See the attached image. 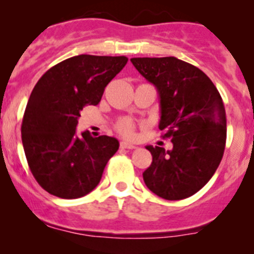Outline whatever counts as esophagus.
Returning <instances> with one entry per match:
<instances>
[{"instance_id":"esophagus-1","label":"esophagus","mask_w":254,"mask_h":254,"mask_svg":"<svg viewBox=\"0 0 254 254\" xmlns=\"http://www.w3.org/2000/svg\"><path fill=\"white\" fill-rule=\"evenodd\" d=\"M120 147H122V148H125V150H134L135 146H134V145H131V143H129V142L122 141V142H120Z\"/></svg>"}]
</instances>
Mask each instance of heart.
Masks as SVG:
<instances>
[{
	"label": "heart",
	"mask_w": 254,
	"mask_h": 254,
	"mask_svg": "<svg viewBox=\"0 0 254 254\" xmlns=\"http://www.w3.org/2000/svg\"><path fill=\"white\" fill-rule=\"evenodd\" d=\"M117 130L125 137L134 136V124L127 119H122L117 124Z\"/></svg>",
	"instance_id": "obj_1"
}]
</instances>
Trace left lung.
Instances as JSON below:
<instances>
[{
  "instance_id": "obj_1",
  "label": "left lung",
  "mask_w": 254,
  "mask_h": 254,
  "mask_svg": "<svg viewBox=\"0 0 254 254\" xmlns=\"http://www.w3.org/2000/svg\"><path fill=\"white\" fill-rule=\"evenodd\" d=\"M132 65L160 96V130L173 148L146 146L152 163L142 173L146 187L166 200L200 190L214 176L226 145V112L205 73L175 56L132 58Z\"/></svg>"
}]
</instances>
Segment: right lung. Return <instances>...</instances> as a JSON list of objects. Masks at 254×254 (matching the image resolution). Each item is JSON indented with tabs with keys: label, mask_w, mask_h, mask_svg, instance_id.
I'll list each match as a JSON object with an SVG mask.
<instances>
[{
	"label": "right lung",
	"mask_w": 254,
	"mask_h": 254,
	"mask_svg": "<svg viewBox=\"0 0 254 254\" xmlns=\"http://www.w3.org/2000/svg\"><path fill=\"white\" fill-rule=\"evenodd\" d=\"M127 56L78 55L49 68L33 88L22 122V142L33 176L63 199L84 196L98 186L115 137L76 134L84 106H97Z\"/></svg>",
	"instance_id": "1"
}]
</instances>
